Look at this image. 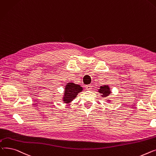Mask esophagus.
Here are the masks:
<instances>
[{"label":"esophagus","instance_id":"34e87169","mask_svg":"<svg viewBox=\"0 0 156 156\" xmlns=\"http://www.w3.org/2000/svg\"><path fill=\"white\" fill-rule=\"evenodd\" d=\"M85 87H86V89L88 90H90L91 89H92V86H91L90 85H87Z\"/></svg>","mask_w":156,"mask_h":156}]
</instances>
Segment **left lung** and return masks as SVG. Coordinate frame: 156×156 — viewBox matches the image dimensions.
<instances>
[{
    "label": "left lung",
    "instance_id": "1",
    "mask_svg": "<svg viewBox=\"0 0 156 156\" xmlns=\"http://www.w3.org/2000/svg\"><path fill=\"white\" fill-rule=\"evenodd\" d=\"M98 92L101 94H102V97L106 98L107 96H108L109 94H111V90H110V88L108 86V85H105V86H101L100 89H99ZM110 100H108V101L109 102Z\"/></svg>",
    "mask_w": 156,
    "mask_h": 156
}]
</instances>
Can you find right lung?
<instances>
[{"mask_svg":"<svg viewBox=\"0 0 156 156\" xmlns=\"http://www.w3.org/2000/svg\"><path fill=\"white\" fill-rule=\"evenodd\" d=\"M65 91H64V95L63 97V101L64 103H69L77 97V94L82 91L83 89L78 85L73 82H69L66 86Z\"/></svg>","mask_w":156,"mask_h":156,"instance_id":"1","label":"right lung"}]
</instances>
